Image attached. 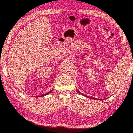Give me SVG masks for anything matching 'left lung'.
<instances>
[{
  "label": "left lung",
  "instance_id": "8db88e82",
  "mask_svg": "<svg viewBox=\"0 0 133 133\" xmlns=\"http://www.w3.org/2000/svg\"><path fill=\"white\" fill-rule=\"evenodd\" d=\"M77 92H78L79 93H80V94H81V95H84V96H85V97H88V96H86V95H83V94H82V93H80V92H79V90H77ZM91 98H92V99H96V98H93V97H91ZM105 99H106V98H105ZM98 100H102V99H98Z\"/></svg>",
  "mask_w": 133,
  "mask_h": 133
}]
</instances>
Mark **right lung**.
<instances>
[{"label":"right lung","mask_w":133,"mask_h":133,"mask_svg":"<svg viewBox=\"0 0 133 133\" xmlns=\"http://www.w3.org/2000/svg\"><path fill=\"white\" fill-rule=\"evenodd\" d=\"M52 90H51V91H50V92H49L48 93H46V94H45V95H43V96H45V95H48V94H49V93H51V92H52ZM41 96H40V97H41Z\"/></svg>","instance_id":"right-lung-1"}]
</instances>
